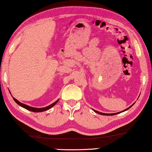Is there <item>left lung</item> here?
Returning <instances> with one entry per match:
<instances>
[{
  "label": "left lung",
  "mask_w": 152,
  "mask_h": 152,
  "mask_svg": "<svg viewBox=\"0 0 152 152\" xmlns=\"http://www.w3.org/2000/svg\"><path fill=\"white\" fill-rule=\"evenodd\" d=\"M133 104H132V106H130L129 107H128L127 109H126L125 110H123V111L118 112V113H111V114H109V113H101V112L97 111V110H94V109H93V110H94V111L95 113H98V114H100V115H107V116H109V115H116V114H119V113H122V112H124V111H125V110H128L129 109H130V108L132 107L133 106Z\"/></svg>",
  "instance_id": "obj_1"
}]
</instances>
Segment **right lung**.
<instances>
[{"label": "right lung", "mask_w": 152, "mask_h": 152, "mask_svg": "<svg viewBox=\"0 0 152 152\" xmlns=\"http://www.w3.org/2000/svg\"><path fill=\"white\" fill-rule=\"evenodd\" d=\"M13 98V100L15 101V102H16L17 104H18L19 105H20V107H23L25 108V109L27 110H30V111H32V112H35V113H39V112H43V111H45V110H49L50 109H51V107H52L53 106H54V105L57 103V102H58L59 100H58V101H56V102H53V103H52L50 105H49V106L48 107H43V108H34V107H29L28 106V105L27 104H25L23 103H21V102H20L19 101H17V100L16 99H15L14 97Z\"/></svg>", "instance_id": "add662e5"}]
</instances>
